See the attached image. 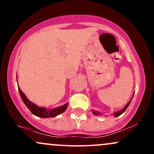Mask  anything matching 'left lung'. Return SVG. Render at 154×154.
<instances>
[{
    "label": "left lung",
    "instance_id": "1",
    "mask_svg": "<svg viewBox=\"0 0 154 154\" xmlns=\"http://www.w3.org/2000/svg\"><path fill=\"white\" fill-rule=\"evenodd\" d=\"M133 95H134V94H133ZM133 95H132V97H133ZM131 100H132V99L130 100V101L128 102V104H127L126 106H125V108H124V109H122V111H117V112H116V113H114V116H119V115H121L122 114V113H124L125 111V110H126L127 109H128V107L129 106V105H130V102H131ZM93 113L94 114H95V115H99V114H100L99 112H98V111H93Z\"/></svg>",
    "mask_w": 154,
    "mask_h": 154
}]
</instances>
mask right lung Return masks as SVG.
Wrapping results in <instances>:
<instances>
[{
    "mask_svg": "<svg viewBox=\"0 0 154 154\" xmlns=\"http://www.w3.org/2000/svg\"><path fill=\"white\" fill-rule=\"evenodd\" d=\"M18 89L21 98H22L23 102L25 104L26 106L29 109V111H31L32 114H33L34 115L37 116H40V117L42 118L54 117V116H56L57 115H59V114H61V113H63V111L66 110L67 106H68V103H66L63 106H62L56 108V109H54L50 111H47L46 109H45V108H40L37 106L35 104L32 103L31 101H29V100L26 98L24 93L21 91L20 88H18Z\"/></svg>",
    "mask_w": 154,
    "mask_h": 154,
    "instance_id": "right-lung-1",
    "label": "right lung"
}]
</instances>
